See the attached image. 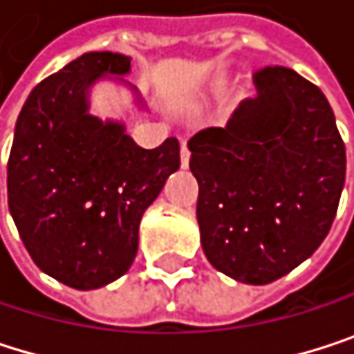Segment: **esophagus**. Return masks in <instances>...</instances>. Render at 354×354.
<instances>
[{"mask_svg":"<svg viewBox=\"0 0 354 354\" xmlns=\"http://www.w3.org/2000/svg\"><path fill=\"white\" fill-rule=\"evenodd\" d=\"M189 159H191V151L187 147V140H183V145H180V163H183V167L189 165Z\"/></svg>","mask_w":354,"mask_h":354,"instance_id":"1","label":"esophagus"}]
</instances>
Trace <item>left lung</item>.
Segmentation results:
<instances>
[{
  "instance_id": "left-lung-1",
  "label": "left lung",
  "mask_w": 354,
  "mask_h": 354,
  "mask_svg": "<svg viewBox=\"0 0 354 354\" xmlns=\"http://www.w3.org/2000/svg\"><path fill=\"white\" fill-rule=\"evenodd\" d=\"M224 128L191 140L197 222L209 263L243 282L270 284L328 236L344 187L346 151L326 95L284 66L253 74Z\"/></svg>"
}]
</instances>
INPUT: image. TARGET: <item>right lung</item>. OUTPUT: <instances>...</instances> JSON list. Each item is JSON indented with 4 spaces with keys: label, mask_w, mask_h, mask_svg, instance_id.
I'll use <instances>...</instances> for the list:
<instances>
[{
    "label": "right lung",
    "mask_w": 354,
    "mask_h": 354,
    "mask_svg": "<svg viewBox=\"0 0 354 354\" xmlns=\"http://www.w3.org/2000/svg\"><path fill=\"white\" fill-rule=\"evenodd\" d=\"M130 57L91 51L39 82L16 122L8 161V205L41 272L76 290L128 272L138 224L167 176L180 167L178 138L138 147L126 126L88 111L99 80L126 84Z\"/></svg>",
    "instance_id": "1"
}]
</instances>
